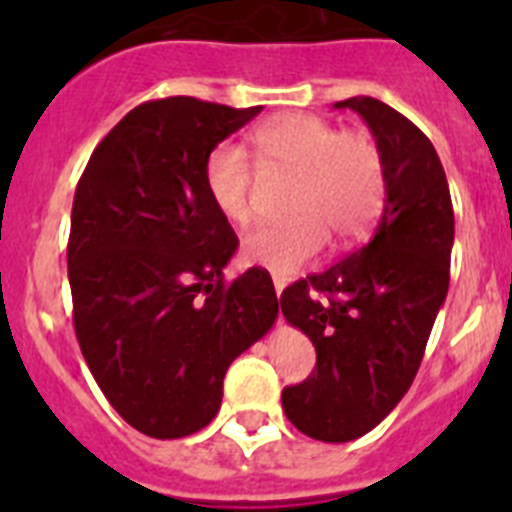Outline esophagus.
<instances>
[{"mask_svg":"<svg viewBox=\"0 0 512 512\" xmlns=\"http://www.w3.org/2000/svg\"><path fill=\"white\" fill-rule=\"evenodd\" d=\"M271 282H274V289H277V297L282 295V289L287 287V279H284L282 274H271Z\"/></svg>","mask_w":512,"mask_h":512,"instance_id":"obj_1","label":"esophagus"}]
</instances>
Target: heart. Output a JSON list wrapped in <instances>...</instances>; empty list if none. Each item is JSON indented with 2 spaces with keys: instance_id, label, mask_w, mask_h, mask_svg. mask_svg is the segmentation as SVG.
<instances>
[{
  "instance_id": "b5f03b06",
  "label": "heart",
  "mask_w": 512,
  "mask_h": 512,
  "mask_svg": "<svg viewBox=\"0 0 512 512\" xmlns=\"http://www.w3.org/2000/svg\"><path fill=\"white\" fill-rule=\"evenodd\" d=\"M261 166L297 174L284 223H264L243 241V256L274 274H292L328 243L359 238L379 215L387 189L384 158L366 133H341L323 117L289 112L251 133ZM205 192L225 220L253 215V166L246 148L217 143L205 158Z\"/></svg>"
}]
</instances>
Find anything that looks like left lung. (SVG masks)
<instances>
[{"mask_svg":"<svg viewBox=\"0 0 512 512\" xmlns=\"http://www.w3.org/2000/svg\"><path fill=\"white\" fill-rule=\"evenodd\" d=\"M336 107L369 125L387 189L372 241L279 297L318 354L305 382L284 387L282 408L297 431L325 443L369 433L410 390L449 292L454 246L449 182L423 130L374 97Z\"/></svg>","mask_w":512,"mask_h":512,"instance_id":"obj_1","label":"left lung"}]
</instances>
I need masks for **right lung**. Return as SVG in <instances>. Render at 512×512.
Segmentation results:
<instances>
[{
  "mask_svg": "<svg viewBox=\"0 0 512 512\" xmlns=\"http://www.w3.org/2000/svg\"><path fill=\"white\" fill-rule=\"evenodd\" d=\"M259 112L194 97L143 102L104 135L76 184V338L112 408L151 438L205 428L228 366L277 320L269 271L225 282L238 238L205 192V158Z\"/></svg>",
  "mask_w": 512,
  "mask_h": 512,
  "instance_id": "obj_1",
  "label": "right lung"
}]
</instances>
